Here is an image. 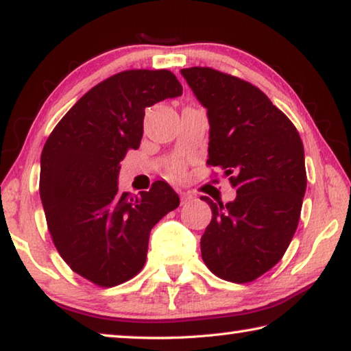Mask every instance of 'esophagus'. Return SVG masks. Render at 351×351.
Returning <instances> with one entry per match:
<instances>
[{"instance_id":"1","label":"esophagus","mask_w":351,"mask_h":351,"mask_svg":"<svg viewBox=\"0 0 351 351\" xmlns=\"http://www.w3.org/2000/svg\"><path fill=\"white\" fill-rule=\"evenodd\" d=\"M180 198H181V204H187L190 201H193V195H190L187 192H181Z\"/></svg>"}]
</instances>
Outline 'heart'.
<instances>
[{
	"label": "heart",
	"mask_w": 351,
	"mask_h": 351,
	"mask_svg": "<svg viewBox=\"0 0 351 351\" xmlns=\"http://www.w3.org/2000/svg\"><path fill=\"white\" fill-rule=\"evenodd\" d=\"M170 173H171V176H180L181 175V167H180V165H175V167H171Z\"/></svg>",
	"instance_id": "1"
}]
</instances>
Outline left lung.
<instances>
[{"label":"left lung","instance_id":"1","mask_svg":"<svg viewBox=\"0 0 351 351\" xmlns=\"http://www.w3.org/2000/svg\"><path fill=\"white\" fill-rule=\"evenodd\" d=\"M181 74L209 119L207 164L230 176L237 198L212 209L201 257L213 274L252 282L283 257L297 229L306 190L304 144L293 122L265 93L212 68Z\"/></svg>","mask_w":351,"mask_h":351}]
</instances>
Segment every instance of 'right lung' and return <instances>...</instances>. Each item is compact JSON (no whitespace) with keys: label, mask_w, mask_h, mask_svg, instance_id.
Segmentation results:
<instances>
[{"label":"right lung","mask_w":351,"mask_h":351,"mask_svg":"<svg viewBox=\"0 0 351 351\" xmlns=\"http://www.w3.org/2000/svg\"><path fill=\"white\" fill-rule=\"evenodd\" d=\"M182 94L167 69H130L91 88L47 138L40 198L47 229L69 268L116 287L144 268L150 230L180 206L165 181L132 197L117 186L121 161L139 148L145 108Z\"/></svg>","instance_id":"obj_1"}]
</instances>
